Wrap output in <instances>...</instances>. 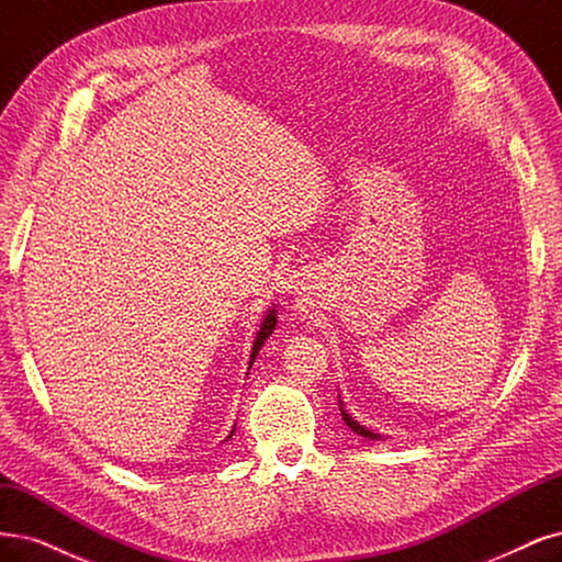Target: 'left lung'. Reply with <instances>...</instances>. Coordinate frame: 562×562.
<instances>
[{"label":"left lung","instance_id":"obj_1","mask_svg":"<svg viewBox=\"0 0 562 562\" xmlns=\"http://www.w3.org/2000/svg\"><path fill=\"white\" fill-rule=\"evenodd\" d=\"M339 412H341L344 423H346L348 428H351L356 435H362V437H367V439H381V435H376V432H372V430H367L364 425H360L351 414H348V412L344 409V402H341V400H339Z\"/></svg>","mask_w":562,"mask_h":562}]
</instances>
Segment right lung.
<instances>
[{
    "mask_svg": "<svg viewBox=\"0 0 562 562\" xmlns=\"http://www.w3.org/2000/svg\"><path fill=\"white\" fill-rule=\"evenodd\" d=\"M274 327H277V308H269L267 316H265V321H262V325H260V330H258V337H256V341H254V351H250L248 370H250V364L256 362V356H258V351L262 348V344L267 341V337L274 333ZM232 432H235V430H232ZM232 432H229V437H232ZM229 437H227V439H229Z\"/></svg>",
    "mask_w": 562,
    "mask_h": 562,
    "instance_id": "1",
    "label": "right lung"
}]
</instances>
